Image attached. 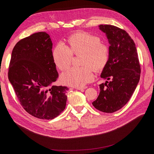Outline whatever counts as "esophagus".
<instances>
[{
  "mask_svg": "<svg viewBox=\"0 0 154 154\" xmlns=\"http://www.w3.org/2000/svg\"><path fill=\"white\" fill-rule=\"evenodd\" d=\"M75 89L79 90V91H84V90L86 88V87H75Z\"/></svg>",
  "mask_w": 154,
  "mask_h": 154,
  "instance_id": "esophagus-1",
  "label": "esophagus"
}]
</instances>
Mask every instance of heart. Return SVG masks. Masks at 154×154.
I'll return each instance as SVG.
<instances>
[{
  "label": "heart",
  "instance_id": "heart-1",
  "mask_svg": "<svg viewBox=\"0 0 154 154\" xmlns=\"http://www.w3.org/2000/svg\"><path fill=\"white\" fill-rule=\"evenodd\" d=\"M69 46L60 42L55 47L52 56L54 63L60 70L67 69L71 65L73 53L83 55L82 67H73L61 75L60 81L64 85L82 87L93 81L94 69L100 70L108 62V46L100 42V38L90 34L80 32L72 35L68 40Z\"/></svg>",
  "mask_w": 154,
  "mask_h": 154
}]
</instances>
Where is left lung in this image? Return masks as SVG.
<instances>
[{
    "instance_id": "1",
    "label": "left lung",
    "mask_w": 154,
    "mask_h": 154,
    "mask_svg": "<svg viewBox=\"0 0 154 154\" xmlns=\"http://www.w3.org/2000/svg\"><path fill=\"white\" fill-rule=\"evenodd\" d=\"M110 44L109 57L100 77L110 80L100 84V93L92 102L97 110L113 113L131 99L140 77V66L135 44L127 32L116 26L100 25Z\"/></svg>"
}]
</instances>
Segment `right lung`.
Returning a JSON list of instances; mask_svg holds the SVG:
<instances>
[{
  "label": "right lung",
  "instance_id": "right-lung-1",
  "mask_svg": "<svg viewBox=\"0 0 154 154\" xmlns=\"http://www.w3.org/2000/svg\"><path fill=\"white\" fill-rule=\"evenodd\" d=\"M52 43L45 32H36L15 44L8 77L22 107L40 119H53L65 109L69 88L52 84L58 79Z\"/></svg>",
  "mask_w": 154,
  "mask_h": 154
}]
</instances>
